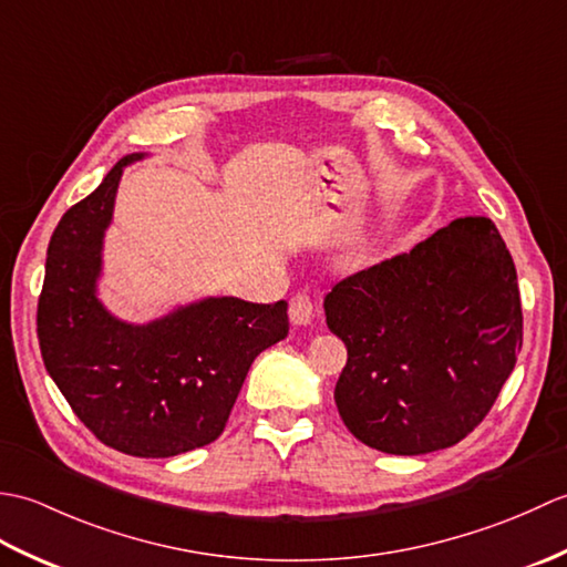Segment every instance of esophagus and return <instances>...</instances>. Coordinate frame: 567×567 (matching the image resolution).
<instances>
[{"instance_id":"34e87169","label":"esophagus","mask_w":567,"mask_h":567,"mask_svg":"<svg viewBox=\"0 0 567 567\" xmlns=\"http://www.w3.org/2000/svg\"><path fill=\"white\" fill-rule=\"evenodd\" d=\"M290 319L295 327H307L315 319V302H311L309 295H295L290 299Z\"/></svg>"}]
</instances>
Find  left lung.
Instances as JSON below:
<instances>
[{"instance_id": "8db88e82", "label": "left lung", "mask_w": 567, "mask_h": 567, "mask_svg": "<svg viewBox=\"0 0 567 567\" xmlns=\"http://www.w3.org/2000/svg\"><path fill=\"white\" fill-rule=\"evenodd\" d=\"M348 348L333 400L348 431L382 453L421 455L465 439L516 365V268L485 216L453 219L323 297Z\"/></svg>"}]
</instances>
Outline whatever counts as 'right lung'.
Masks as SVG:
<instances>
[{"mask_svg": "<svg viewBox=\"0 0 567 567\" xmlns=\"http://www.w3.org/2000/svg\"><path fill=\"white\" fill-rule=\"evenodd\" d=\"M118 161L70 207L48 244L39 343L48 375L102 443L136 457H171L221 436L244 380L290 331L287 302L207 295L131 321L102 299L104 244L128 165Z\"/></svg>", "mask_w": 567, "mask_h": 567, "instance_id": "obj_1", "label": "right lung"}]
</instances>
